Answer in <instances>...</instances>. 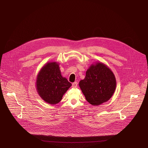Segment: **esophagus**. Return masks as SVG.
<instances>
[{
  "label": "esophagus",
  "instance_id": "esophagus-1",
  "mask_svg": "<svg viewBox=\"0 0 148 148\" xmlns=\"http://www.w3.org/2000/svg\"><path fill=\"white\" fill-rule=\"evenodd\" d=\"M72 86H73V88H76V87H77V82L73 83L72 84Z\"/></svg>",
  "mask_w": 148,
  "mask_h": 148
}]
</instances>
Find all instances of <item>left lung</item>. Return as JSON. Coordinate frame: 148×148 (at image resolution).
Wrapping results in <instances>:
<instances>
[{"label":"left lung","mask_w":148,"mask_h":148,"mask_svg":"<svg viewBox=\"0 0 148 148\" xmlns=\"http://www.w3.org/2000/svg\"><path fill=\"white\" fill-rule=\"evenodd\" d=\"M79 85L88 102L92 106H99L112 98L116 80L109 68L102 62H97L91 64Z\"/></svg>","instance_id":"1"}]
</instances>
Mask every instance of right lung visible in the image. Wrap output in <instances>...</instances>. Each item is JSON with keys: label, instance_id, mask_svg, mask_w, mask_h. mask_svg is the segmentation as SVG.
I'll list each match as a JSON object with an SVG mask.
<instances>
[{"label": "right lung", "instance_id": "obj_1", "mask_svg": "<svg viewBox=\"0 0 148 148\" xmlns=\"http://www.w3.org/2000/svg\"><path fill=\"white\" fill-rule=\"evenodd\" d=\"M71 85L65 77L62 76L59 64L56 62L45 64L36 77L38 94L45 102L50 104L59 103Z\"/></svg>", "mask_w": 148, "mask_h": 148}]
</instances>
